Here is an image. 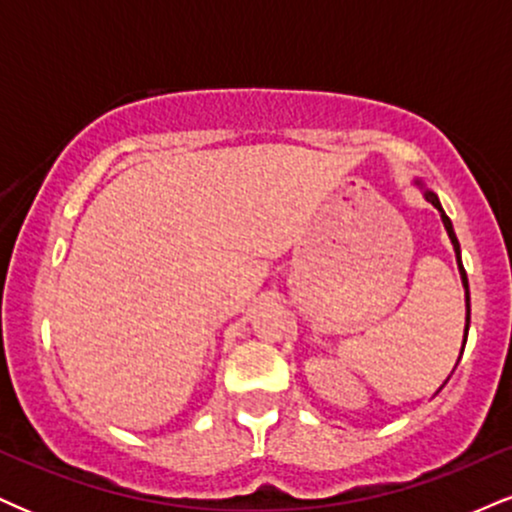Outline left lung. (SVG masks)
Masks as SVG:
<instances>
[{
  "label": "left lung",
  "mask_w": 512,
  "mask_h": 512,
  "mask_svg": "<svg viewBox=\"0 0 512 512\" xmlns=\"http://www.w3.org/2000/svg\"><path fill=\"white\" fill-rule=\"evenodd\" d=\"M424 197H427V200L432 202V205L441 212L443 226H446L448 238H451V243H453L455 260H458V267H460V276H463V286H465V307H467V317H465V341H467V331H470V286H467V274H465V269H463V262H460V243H458V238H455V231H453L451 219H448V217H446V212H443V209H441L439 197H436V195L432 193V190H427V193H424ZM463 350H465V343H463ZM460 355H463V353H460Z\"/></svg>",
  "instance_id": "left-lung-1"
}]
</instances>
